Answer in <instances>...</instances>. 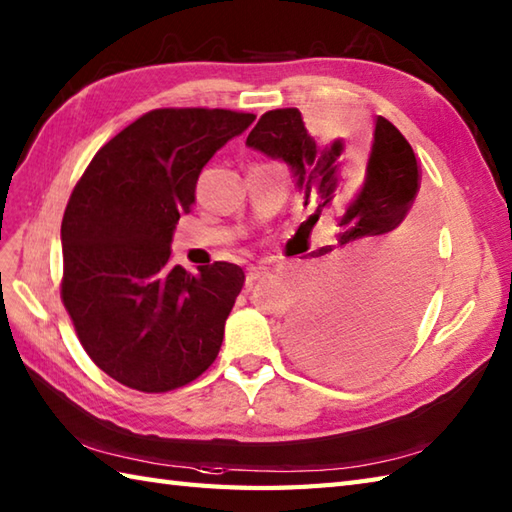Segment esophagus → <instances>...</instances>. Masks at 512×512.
Listing matches in <instances>:
<instances>
[{
    "mask_svg": "<svg viewBox=\"0 0 512 512\" xmlns=\"http://www.w3.org/2000/svg\"><path fill=\"white\" fill-rule=\"evenodd\" d=\"M264 277H268V268H264V266H259V268H250V270H248V275H246V284H248V286H253L255 281L264 279Z\"/></svg>",
    "mask_w": 512,
    "mask_h": 512,
    "instance_id": "1",
    "label": "esophagus"
}]
</instances>
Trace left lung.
I'll return each instance as SVG.
<instances>
[{
    "label": "left lung",
    "instance_id": "1",
    "mask_svg": "<svg viewBox=\"0 0 512 512\" xmlns=\"http://www.w3.org/2000/svg\"><path fill=\"white\" fill-rule=\"evenodd\" d=\"M246 145L295 173L310 228L321 215L336 226L314 253L323 284L288 325L292 352L319 376L376 374L407 343L429 277V224L413 211L420 173L411 145L378 116L365 165L347 169L343 140L317 147L297 107L266 112Z\"/></svg>",
    "mask_w": 512,
    "mask_h": 512
}]
</instances>
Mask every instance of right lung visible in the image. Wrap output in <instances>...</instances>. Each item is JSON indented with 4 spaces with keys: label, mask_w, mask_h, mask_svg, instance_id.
Here are the masks:
<instances>
[{
    "label": "right lung",
    "mask_w": 512,
    "mask_h": 512,
    "mask_svg": "<svg viewBox=\"0 0 512 512\" xmlns=\"http://www.w3.org/2000/svg\"><path fill=\"white\" fill-rule=\"evenodd\" d=\"M255 114L151 110L105 143L61 222V299L92 361L147 394L189 385L211 367L244 286L237 264H171V237L195 202L206 162Z\"/></svg>",
    "instance_id": "1"
}]
</instances>
